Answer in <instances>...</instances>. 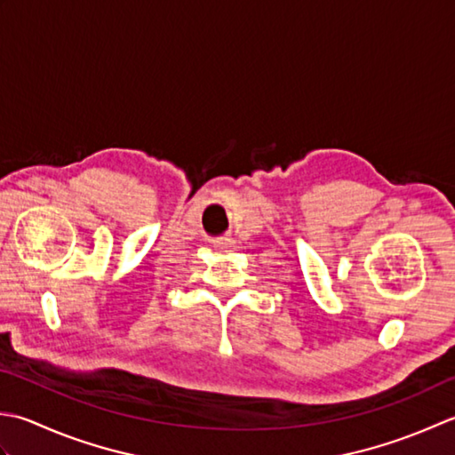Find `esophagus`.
<instances>
[{"label":"esophagus","instance_id":"obj_1","mask_svg":"<svg viewBox=\"0 0 455 455\" xmlns=\"http://www.w3.org/2000/svg\"><path fill=\"white\" fill-rule=\"evenodd\" d=\"M214 245H216V247H220V249H234L235 241L231 239V237H221V239H218V241H216Z\"/></svg>","mask_w":455,"mask_h":455}]
</instances>
